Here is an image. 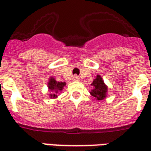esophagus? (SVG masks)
<instances>
[{
    "mask_svg": "<svg viewBox=\"0 0 151 151\" xmlns=\"http://www.w3.org/2000/svg\"><path fill=\"white\" fill-rule=\"evenodd\" d=\"M73 81H79L80 78H79V77L78 75H73Z\"/></svg>",
    "mask_w": 151,
    "mask_h": 151,
    "instance_id": "1",
    "label": "esophagus"
}]
</instances>
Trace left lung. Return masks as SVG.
Wrapping results in <instances>:
<instances>
[{
    "label": "left lung",
    "instance_id": "obj_1",
    "mask_svg": "<svg viewBox=\"0 0 151 151\" xmlns=\"http://www.w3.org/2000/svg\"><path fill=\"white\" fill-rule=\"evenodd\" d=\"M93 86V90L90 92V94L94 97L97 100H102L106 98L107 92V87L105 85L102 78L100 75L97 76L96 79L91 84Z\"/></svg>",
    "mask_w": 151,
    "mask_h": 151
}]
</instances>
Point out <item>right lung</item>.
I'll list each match as a JSON object with an SVG mask.
<instances>
[{
	"label": "right lung",
	"mask_w": 151,
	"mask_h": 151,
	"mask_svg": "<svg viewBox=\"0 0 151 151\" xmlns=\"http://www.w3.org/2000/svg\"><path fill=\"white\" fill-rule=\"evenodd\" d=\"M65 83V82H58L57 81H55L53 78H50V81L48 83V87L50 90L52 91H54V93L53 94H50V97L53 98H55L57 97V94L58 93L59 91H61L62 89H63V86H64Z\"/></svg>",
	"instance_id": "add662e5"
}]
</instances>
